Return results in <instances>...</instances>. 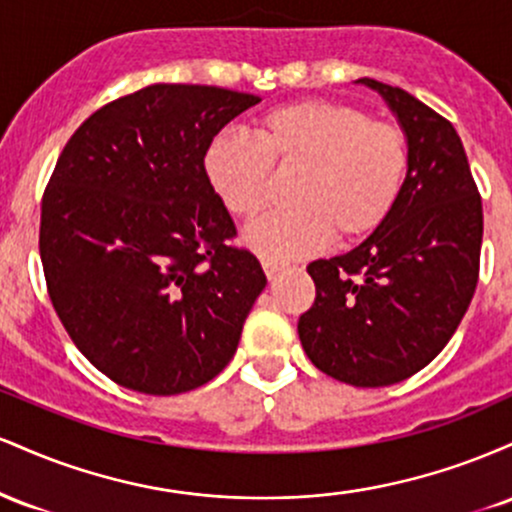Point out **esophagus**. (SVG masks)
<instances>
[{
  "instance_id": "esophagus-1",
  "label": "esophagus",
  "mask_w": 512,
  "mask_h": 512,
  "mask_svg": "<svg viewBox=\"0 0 512 512\" xmlns=\"http://www.w3.org/2000/svg\"><path fill=\"white\" fill-rule=\"evenodd\" d=\"M262 269L267 274V279H276V274L284 272V264L274 262V260H262Z\"/></svg>"
}]
</instances>
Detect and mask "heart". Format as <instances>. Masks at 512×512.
<instances>
[{"instance_id": "1", "label": "heart", "mask_w": 512, "mask_h": 512, "mask_svg": "<svg viewBox=\"0 0 512 512\" xmlns=\"http://www.w3.org/2000/svg\"><path fill=\"white\" fill-rule=\"evenodd\" d=\"M279 170H303L293 185L296 207L264 214L245 243L272 260H296L339 240L366 238L395 209L409 166L407 137L392 122L370 120L342 101H298L260 117L257 139L221 132L204 154L214 190L240 219L267 204Z\"/></svg>"}]
</instances>
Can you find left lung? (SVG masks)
I'll return each mask as SVG.
<instances>
[{
	"label": "left lung",
	"mask_w": 512,
	"mask_h": 512,
	"mask_svg": "<svg viewBox=\"0 0 512 512\" xmlns=\"http://www.w3.org/2000/svg\"><path fill=\"white\" fill-rule=\"evenodd\" d=\"M378 91L409 146L395 209L354 250L308 264L315 303L298 337L339 383L385 387L419 373L450 342L479 279L484 214L455 127L397 86Z\"/></svg>",
	"instance_id": "8db88e82"
}]
</instances>
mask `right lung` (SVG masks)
Wrapping results in <instances>:
<instances>
[{
  "instance_id": "add662e5",
  "label": "right lung",
  "mask_w": 512,
  "mask_h": 512,
  "mask_svg": "<svg viewBox=\"0 0 512 512\" xmlns=\"http://www.w3.org/2000/svg\"><path fill=\"white\" fill-rule=\"evenodd\" d=\"M257 103L219 86H146L96 110L57 158L40 211L50 301L117 385L180 395L236 354L267 276L228 243L236 223L204 154Z\"/></svg>"
}]
</instances>
